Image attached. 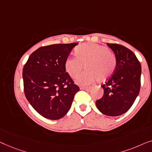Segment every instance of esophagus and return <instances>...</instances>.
<instances>
[{"instance_id":"esophagus-1","label":"esophagus","mask_w":152,"mask_h":152,"mask_svg":"<svg viewBox=\"0 0 152 152\" xmlns=\"http://www.w3.org/2000/svg\"><path fill=\"white\" fill-rule=\"evenodd\" d=\"M80 89H84V90H89V89H91V87H81Z\"/></svg>"}]
</instances>
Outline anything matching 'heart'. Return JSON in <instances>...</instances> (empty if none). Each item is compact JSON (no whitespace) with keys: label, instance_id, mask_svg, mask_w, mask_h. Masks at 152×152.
Here are the masks:
<instances>
[{"label":"heart","instance_id":"obj_1","mask_svg":"<svg viewBox=\"0 0 152 152\" xmlns=\"http://www.w3.org/2000/svg\"><path fill=\"white\" fill-rule=\"evenodd\" d=\"M76 56L68 57L65 69L72 78L78 76L83 68L87 70L77 79L80 85H87L97 80L104 81L114 74L116 58L108 48L95 43L83 44L76 50Z\"/></svg>","mask_w":152,"mask_h":152}]
</instances>
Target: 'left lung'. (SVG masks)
Listing matches in <instances>:
<instances>
[{"mask_svg": "<svg viewBox=\"0 0 152 152\" xmlns=\"http://www.w3.org/2000/svg\"><path fill=\"white\" fill-rule=\"evenodd\" d=\"M116 58L113 75L102 85L104 94L96 105L102 114L118 116L127 112L139 94L141 65L136 55L118 44L107 43Z\"/></svg>", "mask_w": 152, "mask_h": 152, "instance_id": "left-lung-1", "label": "left lung"}]
</instances>
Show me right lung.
<instances>
[{
    "label": "right lung",
    "instance_id": "right-lung-1",
    "mask_svg": "<svg viewBox=\"0 0 152 152\" xmlns=\"http://www.w3.org/2000/svg\"><path fill=\"white\" fill-rule=\"evenodd\" d=\"M77 42L41 47L29 56L23 70L24 91L45 118L58 120L71 107L79 87L66 72L65 61Z\"/></svg>",
    "mask_w": 152,
    "mask_h": 152
}]
</instances>
